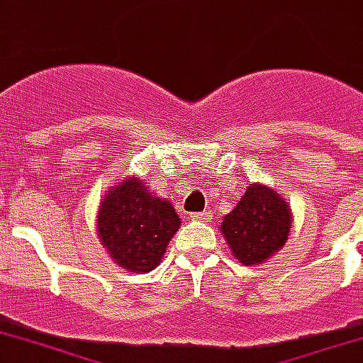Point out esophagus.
<instances>
[{"label": "esophagus", "instance_id": "obj_1", "mask_svg": "<svg viewBox=\"0 0 363 363\" xmlns=\"http://www.w3.org/2000/svg\"><path fill=\"white\" fill-rule=\"evenodd\" d=\"M208 216H211V213H194L192 214V220H201V223H204V220H208Z\"/></svg>", "mask_w": 363, "mask_h": 363}]
</instances>
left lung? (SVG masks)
Masks as SVG:
<instances>
[{"label":"left lung","mask_w":363,"mask_h":363,"mask_svg":"<svg viewBox=\"0 0 363 363\" xmlns=\"http://www.w3.org/2000/svg\"><path fill=\"white\" fill-rule=\"evenodd\" d=\"M290 230L292 211L284 199L266 184H250L220 223V233L230 252L244 266L264 264L284 248Z\"/></svg>","instance_id":"8db88e82"}]
</instances>
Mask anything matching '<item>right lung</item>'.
I'll list each match as a JSON object with an SVG mask.
<instances>
[{"label": "right lung", "mask_w": 363, "mask_h": 363, "mask_svg": "<svg viewBox=\"0 0 363 363\" xmlns=\"http://www.w3.org/2000/svg\"><path fill=\"white\" fill-rule=\"evenodd\" d=\"M179 226L174 206L150 192L137 174L109 186L99 206V242L115 264L135 274L159 266Z\"/></svg>", "instance_id": "add662e5"}]
</instances>
